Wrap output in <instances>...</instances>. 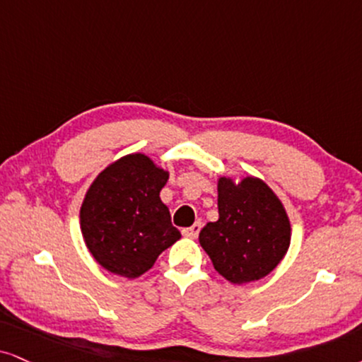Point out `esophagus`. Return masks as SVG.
<instances>
[{"mask_svg": "<svg viewBox=\"0 0 362 362\" xmlns=\"http://www.w3.org/2000/svg\"><path fill=\"white\" fill-rule=\"evenodd\" d=\"M199 230H202V223L196 221L193 226L182 230V235H185L186 238H196V236H198V233H199Z\"/></svg>", "mask_w": 362, "mask_h": 362, "instance_id": "obj_1", "label": "esophagus"}]
</instances>
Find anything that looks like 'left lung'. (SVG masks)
Returning a JSON list of instances; mask_svg holds the SVG:
<instances>
[{
	"label": "left lung",
	"instance_id": "obj_1",
	"mask_svg": "<svg viewBox=\"0 0 362 362\" xmlns=\"http://www.w3.org/2000/svg\"><path fill=\"white\" fill-rule=\"evenodd\" d=\"M218 215L199 231V245L230 284L260 280L284 260L292 236L290 220L260 177H218Z\"/></svg>",
	"mask_w": 362,
	"mask_h": 362
}]
</instances>
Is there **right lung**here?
<instances>
[{"instance_id":"add662e5","label":"right lung","mask_w":362,"mask_h":362,"mask_svg":"<svg viewBox=\"0 0 362 362\" xmlns=\"http://www.w3.org/2000/svg\"><path fill=\"white\" fill-rule=\"evenodd\" d=\"M169 171L132 153L97 174L80 206V230L95 262L110 274L137 279L181 238L160 202Z\"/></svg>"}]
</instances>
